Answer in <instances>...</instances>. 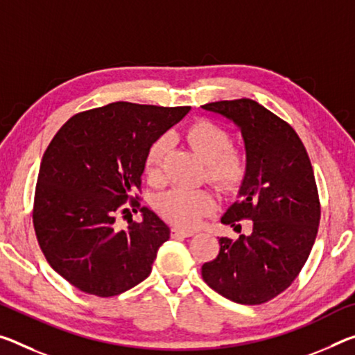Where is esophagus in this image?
I'll return each instance as SVG.
<instances>
[{
	"instance_id": "obj_1",
	"label": "esophagus",
	"mask_w": 355,
	"mask_h": 355,
	"mask_svg": "<svg viewBox=\"0 0 355 355\" xmlns=\"http://www.w3.org/2000/svg\"><path fill=\"white\" fill-rule=\"evenodd\" d=\"M172 234H173V235H178V237H193V235H194L196 232H194V230H191V229L173 227V229H172Z\"/></svg>"
}]
</instances>
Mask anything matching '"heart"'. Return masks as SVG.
Returning <instances> with one entry per match:
<instances>
[{"label":"heart","mask_w":355,"mask_h":355,"mask_svg":"<svg viewBox=\"0 0 355 355\" xmlns=\"http://www.w3.org/2000/svg\"><path fill=\"white\" fill-rule=\"evenodd\" d=\"M184 140L194 155L204 162L205 177L219 188H232L240 182L245 172V161L240 151L227 147V136L223 129L207 120H198L187 128ZM166 151V139L159 137L150 145L145 156V172L151 178L159 175L162 155ZM215 204V198L208 189L173 188L156 198V210L167 221L178 226H194L199 218Z\"/></svg>","instance_id":"obj_1"}]
</instances>
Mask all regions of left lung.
<instances>
[{
	"instance_id": "left-lung-1",
	"label": "left lung",
	"mask_w": 355,
	"mask_h": 355,
	"mask_svg": "<svg viewBox=\"0 0 355 355\" xmlns=\"http://www.w3.org/2000/svg\"><path fill=\"white\" fill-rule=\"evenodd\" d=\"M240 129L246 168L237 200L221 218L240 232L219 237V252L202 266L205 283L241 305H261L292 284L318 235L320 205L316 180L300 137L288 123L252 99L202 105Z\"/></svg>"
}]
</instances>
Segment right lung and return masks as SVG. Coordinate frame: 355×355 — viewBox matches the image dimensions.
Segmentation results:
<instances>
[{"label": "right lung", "instance_id": "right-lung-1", "mask_svg": "<svg viewBox=\"0 0 355 355\" xmlns=\"http://www.w3.org/2000/svg\"><path fill=\"white\" fill-rule=\"evenodd\" d=\"M191 107L112 103L69 118L42 156L33 224L56 273L85 294L114 297L151 273L171 237L162 219L142 207V221L116 226L120 211L139 208L150 145Z\"/></svg>", "mask_w": 355, "mask_h": 355}]
</instances>
